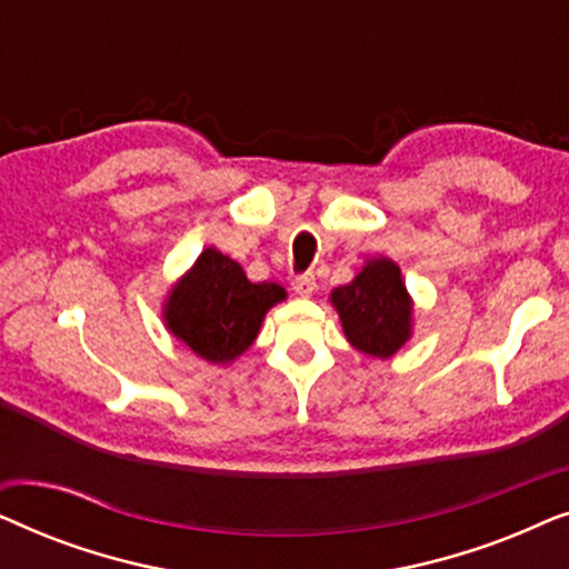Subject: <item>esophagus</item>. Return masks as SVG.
<instances>
[{"label": "esophagus", "mask_w": 569, "mask_h": 569, "mask_svg": "<svg viewBox=\"0 0 569 569\" xmlns=\"http://www.w3.org/2000/svg\"><path fill=\"white\" fill-rule=\"evenodd\" d=\"M292 290L302 295V298H308V295H313L316 290V274H310V271H306V274H298L292 279Z\"/></svg>", "instance_id": "esophagus-1"}]
</instances>
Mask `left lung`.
Masks as SVG:
<instances>
[{
    "mask_svg": "<svg viewBox=\"0 0 569 569\" xmlns=\"http://www.w3.org/2000/svg\"><path fill=\"white\" fill-rule=\"evenodd\" d=\"M349 345L370 357H391L409 339V295L393 261L376 259L331 292Z\"/></svg>",
    "mask_w": 569,
    "mask_h": 569,
    "instance_id": "8db88e82",
    "label": "left lung"
}]
</instances>
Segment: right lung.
<instances>
[{
  "mask_svg": "<svg viewBox=\"0 0 569 569\" xmlns=\"http://www.w3.org/2000/svg\"><path fill=\"white\" fill-rule=\"evenodd\" d=\"M284 300L274 282H251L228 256L207 248L168 300V329L209 362H230L259 333L263 313Z\"/></svg>",
  "mask_w": 569,
  "mask_h": 569,
  "instance_id": "right-lung-1",
  "label": "right lung"
}]
</instances>
